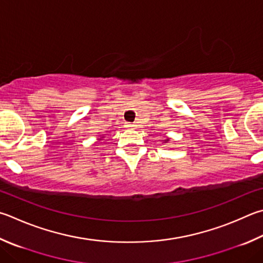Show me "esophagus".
<instances>
[{
  "instance_id": "34e87169",
  "label": "esophagus",
  "mask_w": 263,
  "mask_h": 263,
  "mask_svg": "<svg viewBox=\"0 0 263 263\" xmlns=\"http://www.w3.org/2000/svg\"><path fill=\"white\" fill-rule=\"evenodd\" d=\"M128 128H135L136 127V125H135V124H127V125H126Z\"/></svg>"
}]
</instances>
